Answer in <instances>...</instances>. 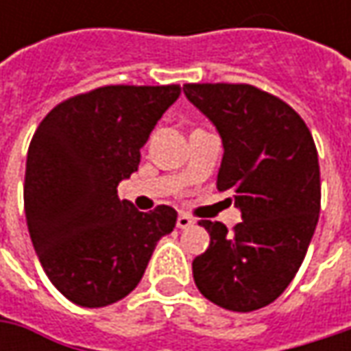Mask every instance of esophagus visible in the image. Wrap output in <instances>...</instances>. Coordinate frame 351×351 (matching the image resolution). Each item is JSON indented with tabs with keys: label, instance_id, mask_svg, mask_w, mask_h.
Listing matches in <instances>:
<instances>
[{
	"label": "esophagus",
	"instance_id": "obj_1",
	"mask_svg": "<svg viewBox=\"0 0 351 351\" xmlns=\"http://www.w3.org/2000/svg\"><path fill=\"white\" fill-rule=\"evenodd\" d=\"M193 223H195L193 217H189L185 213H180V217H178V228H187V226H191Z\"/></svg>",
	"mask_w": 351,
	"mask_h": 351
}]
</instances>
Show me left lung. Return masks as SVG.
<instances>
[{"mask_svg": "<svg viewBox=\"0 0 351 351\" xmlns=\"http://www.w3.org/2000/svg\"><path fill=\"white\" fill-rule=\"evenodd\" d=\"M183 91L223 138L217 189L242 210L232 230L199 223L210 244L193 260L197 289L226 311H258L287 289L315 234L317 146L293 107L256 86L185 84Z\"/></svg>", "mask_w": 351, "mask_h": 351, "instance_id": "8db88e82", "label": "left lung"}]
</instances>
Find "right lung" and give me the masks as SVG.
Wrapping results in <instances>:
<instances>
[{"label": "right lung", "mask_w": 351, "mask_h": 351, "mask_svg": "<svg viewBox=\"0 0 351 351\" xmlns=\"http://www.w3.org/2000/svg\"><path fill=\"white\" fill-rule=\"evenodd\" d=\"M180 86H103L58 103L27 152L25 215L52 285L80 306H107L138 285L178 213H141L117 185L141 164V148Z\"/></svg>", "instance_id": "1"}]
</instances>
